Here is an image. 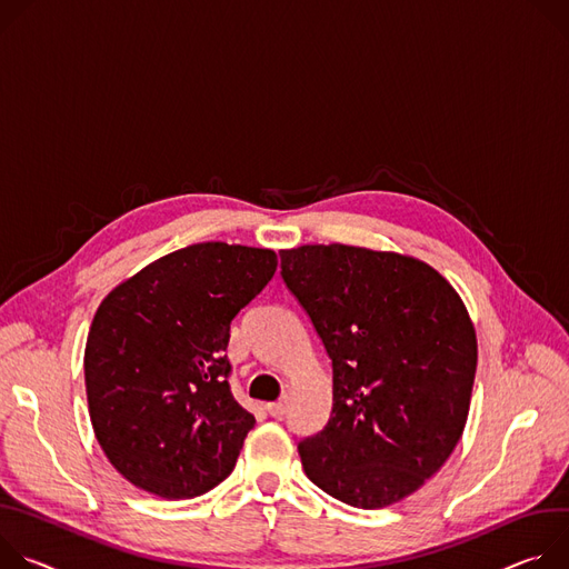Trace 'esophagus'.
Returning <instances> with one entry per match:
<instances>
[{"label":"esophagus","mask_w":569,"mask_h":569,"mask_svg":"<svg viewBox=\"0 0 569 569\" xmlns=\"http://www.w3.org/2000/svg\"><path fill=\"white\" fill-rule=\"evenodd\" d=\"M267 413L273 416V418H282L287 413V400H280V402H269L267 407Z\"/></svg>","instance_id":"34e87169"}]
</instances>
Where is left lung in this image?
<instances>
[{
  "label": "left lung",
  "mask_w": 569,
  "mask_h": 569,
  "mask_svg": "<svg viewBox=\"0 0 569 569\" xmlns=\"http://www.w3.org/2000/svg\"><path fill=\"white\" fill-rule=\"evenodd\" d=\"M280 276L332 361L328 425L302 438L307 477L357 509L416 492L466 427L477 339L429 264L346 243L280 250Z\"/></svg>",
  "instance_id": "8db88e82"
}]
</instances>
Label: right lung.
I'll return each instance as SVG.
<instances>
[{
    "label": "right lung",
    "instance_id": "right-lung-1",
    "mask_svg": "<svg viewBox=\"0 0 569 569\" xmlns=\"http://www.w3.org/2000/svg\"><path fill=\"white\" fill-rule=\"evenodd\" d=\"M276 267L269 248L194 243L99 305L83 361L90 420L133 486L189 499L232 472L256 418L230 391V323Z\"/></svg>",
    "mask_w": 569,
    "mask_h": 569
}]
</instances>
